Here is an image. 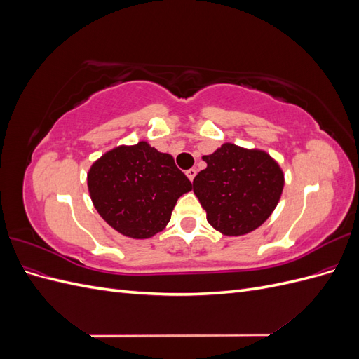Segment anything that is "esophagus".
I'll list each match as a JSON object with an SVG mask.
<instances>
[{"instance_id": "obj_1", "label": "esophagus", "mask_w": 359, "mask_h": 359, "mask_svg": "<svg viewBox=\"0 0 359 359\" xmlns=\"http://www.w3.org/2000/svg\"><path fill=\"white\" fill-rule=\"evenodd\" d=\"M186 175H187V178H189L190 181H193L194 177H196V169H189V170L186 172Z\"/></svg>"}]
</instances>
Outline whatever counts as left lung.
Returning <instances> with one entry per match:
<instances>
[{
    "instance_id": "obj_1",
    "label": "left lung",
    "mask_w": 359,
    "mask_h": 359,
    "mask_svg": "<svg viewBox=\"0 0 359 359\" xmlns=\"http://www.w3.org/2000/svg\"><path fill=\"white\" fill-rule=\"evenodd\" d=\"M206 168L193 180V191L215 231L240 236L264 224L285 187L283 170L262 149L223 144L203 156Z\"/></svg>"
}]
</instances>
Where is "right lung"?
<instances>
[{
  "instance_id": "1",
  "label": "right lung",
  "mask_w": 359,
  "mask_h": 359,
  "mask_svg": "<svg viewBox=\"0 0 359 359\" xmlns=\"http://www.w3.org/2000/svg\"><path fill=\"white\" fill-rule=\"evenodd\" d=\"M86 181L102 219L135 240L165 229L177 201L191 190L173 157L145 140L107 151L93 163Z\"/></svg>"
}]
</instances>
